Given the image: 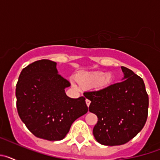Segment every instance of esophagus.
I'll return each instance as SVG.
<instances>
[{"label":"esophagus","instance_id":"34e87169","mask_svg":"<svg viewBox=\"0 0 160 160\" xmlns=\"http://www.w3.org/2000/svg\"><path fill=\"white\" fill-rule=\"evenodd\" d=\"M86 103H87V106L89 107V106H90V101L89 99H86Z\"/></svg>","mask_w":160,"mask_h":160}]
</instances>
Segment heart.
I'll use <instances>...</instances> for the list:
<instances>
[{"instance_id": "1", "label": "heart", "mask_w": 160, "mask_h": 160, "mask_svg": "<svg viewBox=\"0 0 160 160\" xmlns=\"http://www.w3.org/2000/svg\"><path fill=\"white\" fill-rule=\"evenodd\" d=\"M77 82L82 87L90 89L93 87H102L111 82L113 75L111 73H104L103 72H86L78 74Z\"/></svg>"}]
</instances>
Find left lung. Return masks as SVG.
<instances>
[{"instance_id":"obj_1","label":"left lung","mask_w":160,"mask_h":160,"mask_svg":"<svg viewBox=\"0 0 160 160\" xmlns=\"http://www.w3.org/2000/svg\"><path fill=\"white\" fill-rule=\"evenodd\" d=\"M122 82L98 91L84 93L91 101L89 111L98 117L93 135L105 146L129 142L146 123L148 114V93L143 80L127 67H121Z\"/></svg>"}]
</instances>
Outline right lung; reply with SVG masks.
Returning a JSON list of instances; mask_svg holds the SVG:
<instances>
[{"mask_svg": "<svg viewBox=\"0 0 160 160\" xmlns=\"http://www.w3.org/2000/svg\"><path fill=\"white\" fill-rule=\"evenodd\" d=\"M70 83L57 70V63L42 59L21 72L16 86L17 109L26 128L38 138L62 140L72 123L87 114L86 98H71L65 89Z\"/></svg>", "mask_w": 160, "mask_h": 160, "instance_id": "add662e5", "label": "right lung"}]
</instances>
